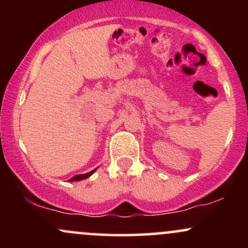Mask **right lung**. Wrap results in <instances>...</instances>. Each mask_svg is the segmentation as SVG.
Here are the masks:
<instances>
[{"label":"right lung","mask_w":248,"mask_h":248,"mask_svg":"<svg viewBox=\"0 0 248 248\" xmlns=\"http://www.w3.org/2000/svg\"><path fill=\"white\" fill-rule=\"evenodd\" d=\"M96 169H94V170H92V171H90V172H87V173H82V175H76V176H73L72 178L70 179V182H76V181H81V179H85V178H87V177H90L91 175H92L93 172L95 171Z\"/></svg>","instance_id":"obj_1"}]
</instances>
